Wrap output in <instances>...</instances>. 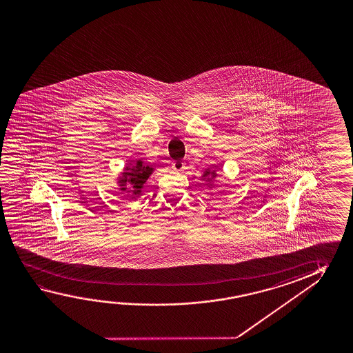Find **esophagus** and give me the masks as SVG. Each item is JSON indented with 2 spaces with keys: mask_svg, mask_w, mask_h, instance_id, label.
Wrapping results in <instances>:
<instances>
[{
  "mask_svg": "<svg viewBox=\"0 0 353 353\" xmlns=\"http://www.w3.org/2000/svg\"><path fill=\"white\" fill-rule=\"evenodd\" d=\"M172 168L174 171H183L185 170V163L182 161H174L172 163Z\"/></svg>",
  "mask_w": 353,
  "mask_h": 353,
  "instance_id": "esophagus-1",
  "label": "esophagus"
}]
</instances>
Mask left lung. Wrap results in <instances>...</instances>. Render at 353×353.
I'll return each mask as SVG.
<instances>
[{
    "label": "left lung",
    "mask_w": 353,
    "mask_h": 353,
    "mask_svg": "<svg viewBox=\"0 0 353 353\" xmlns=\"http://www.w3.org/2000/svg\"><path fill=\"white\" fill-rule=\"evenodd\" d=\"M216 176H218V172H216L215 170L205 168V171L203 172L202 179L203 181L207 182V185H208L209 188H212V187L215 185V179H216Z\"/></svg>",
    "instance_id": "8db88e82"
}]
</instances>
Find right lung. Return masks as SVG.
I'll return each mask as SVG.
<instances>
[{"mask_svg":"<svg viewBox=\"0 0 353 353\" xmlns=\"http://www.w3.org/2000/svg\"><path fill=\"white\" fill-rule=\"evenodd\" d=\"M154 166L146 165L143 160H137L134 165L128 163L127 166L123 168V172L117 177V183L121 187V191H125L127 185L132 187L133 191H128V193H132V196L135 198L141 194L145 182L154 174Z\"/></svg>","mask_w":353,"mask_h":353,"instance_id":"1","label":"right lung"}]
</instances>
